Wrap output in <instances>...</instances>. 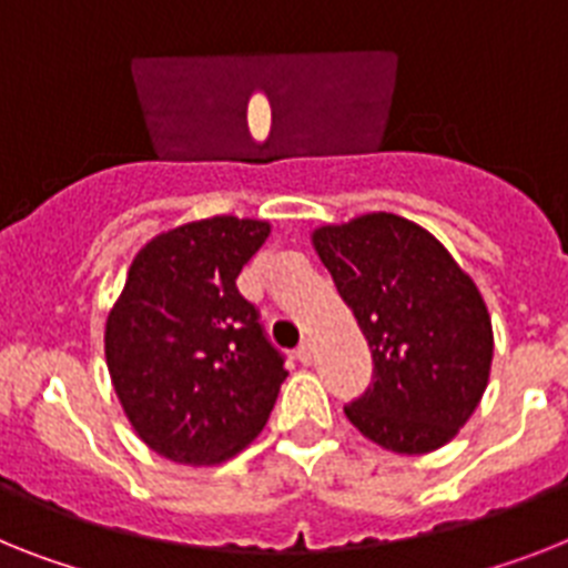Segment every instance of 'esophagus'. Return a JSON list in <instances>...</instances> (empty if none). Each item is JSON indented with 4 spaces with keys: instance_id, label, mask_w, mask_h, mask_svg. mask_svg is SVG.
Listing matches in <instances>:
<instances>
[{
    "instance_id": "34e87169",
    "label": "esophagus",
    "mask_w": 568,
    "mask_h": 568,
    "mask_svg": "<svg viewBox=\"0 0 568 568\" xmlns=\"http://www.w3.org/2000/svg\"><path fill=\"white\" fill-rule=\"evenodd\" d=\"M294 355H297V361H300V364H312V357H314V352H312V343H308V341H303V343H300V346H297V352H294Z\"/></svg>"
}]
</instances>
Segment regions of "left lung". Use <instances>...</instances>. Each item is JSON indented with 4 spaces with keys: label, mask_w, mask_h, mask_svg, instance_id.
I'll use <instances>...</instances> for the list:
<instances>
[{
    "label": "left lung",
    "mask_w": 568,
    "mask_h": 568,
    "mask_svg": "<svg viewBox=\"0 0 568 568\" xmlns=\"http://www.w3.org/2000/svg\"><path fill=\"white\" fill-rule=\"evenodd\" d=\"M312 245L373 352V384L346 418L393 454L445 447L488 387L494 328L476 283L395 213L314 227Z\"/></svg>",
    "instance_id": "obj_1"
}]
</instances>
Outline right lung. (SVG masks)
I'll return each instance as SVG.
<instances>
[{
	"instance_id": "right-lung-1",
	"label": "right lung",
	"mask_w": 568,
	"mask_h": 568,
	"mask_svg": "<svg viewBox=\"0 0 568 568\" xmlns=\"http://www.w3.org/2000/svg\"><path fill=\"white\" fill-rule=\"evenodd\" d=\"M262 219L211 216L146 242L106 317V366L146 447L179 465H222L268 422L283 355L236 288L265 245Z\"/></svg>"
}]
</instances>
